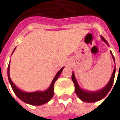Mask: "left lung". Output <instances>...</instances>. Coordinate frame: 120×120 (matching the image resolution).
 <instances>
[{"label":"left lung","mask_w":120,"mask_h":120,"mask_svg":"<svg viewBox=\"0 0 120 120\" xmlns=\"http://www.w3.org/2000/svg\"><path fill=\"white\" fill-rule=\"evenodd\" d=\"M100 37H101L102 40L104 41L107 45H109L108 42L106 41V40L102 36H100ZM110 53H111V55H112V58H113V60L115 62V57H114V56L112 55V52L110 51ZM115 72H116V68L115 67L113 72L112 74V76H111L110 80L108 82V83L103 88H102L101 90H97V91H88V90H85L82 89L79 86L78 82H77V80H76L75 77V74L72 72V81L74 82V85H75V90L76 95H78V97L82 101L85 102H97V101H99V100L103 99L107 95V94L109 93V92L110 91L111 88H112V85H113L114 80H115Z\"/></svg>","instance_id":"8db88e82"}]
</instances>
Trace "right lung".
<instances>
[{"label":"right lung","mask_w":120,"mask_h":120,"mask_svg":"<svg viewBox=\"0 0 120 120\" xmlns=\"http://www.w3.org/2000/svg\"><path fill=\"white\" fill-rule=\"evenodd\" d=\"M15 48L14 49L13 52L15 51ZM63 68H62L57 72V73L55 76V78H53L50 87L45 91H35V92H24V91L20 90L18 87H17V86L13 82V81L11 80V79L10 78V71H9L10 70V63L8 67V80H9V82L11 85V87H12L13 92H15L16 96L20 100H21L22 102H24L25 103H28L29 105H44V104L47 103L48 102H49L53 97L54 84H55V81L57 80V78H59V76L60 75Z\"/></svg>","instance_id":"right-lung-1"}]
</instances>
